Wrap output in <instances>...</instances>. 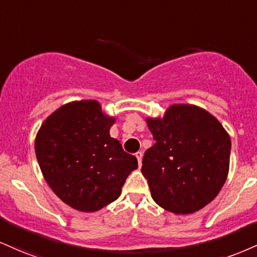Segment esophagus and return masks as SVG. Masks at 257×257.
<instances>
[{"mask_svg": "<svg viewBox=\"0 0 257 257\" xmlns=\"http://www.w3.org/2000/svg\"><path fill=\"white\" fill-rule=\"evenodd\" d=\"M135 156H137V158H138L139 166H141L142 165V153L141 152H138L137 154H135Z\"/></svg>", "mask_w": 257, "mask_h": 257, "instance_id": "esophagus-1", "label": "esophagus"}]
</instances>
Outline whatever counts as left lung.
Here are the masks:
<instances>
[{"label": "left lung", "instance_id": "8db88e82", "mask_svg": "<svg viewBox=\"0 0 257 257\" xmlns=\"http://www.w3.org/2000/svg\"><path fill=\"white\" fill-rule=\"evenodd\" d=\"M146 120L156 144L145 152L141 172L153 200L175 214L203 208L227 178V132L208 111L189 104H174L163 118Z\"/></svg>", "mask_w": 257, "mask_h": 257}]
</instances>
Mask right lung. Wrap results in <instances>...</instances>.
I'll return each instance as SVG.
<instances>
[{"label":"right lung","mask_w":257,"mask_h":257,"mask_svg":"<svg viewBox=\"0 0 257 257\" xmlns=\"http://www.w3.org/2000/svg\"><path fill=\"white\" fill-rule=\"evenodd\" d=\"M113 117L97 100L68 103L44 120L35 150L46 183L74 209L95 212L120 195L138 159L110 137Z\"/></svg>","instance_id":"right-lung-1"}]
</instances>
